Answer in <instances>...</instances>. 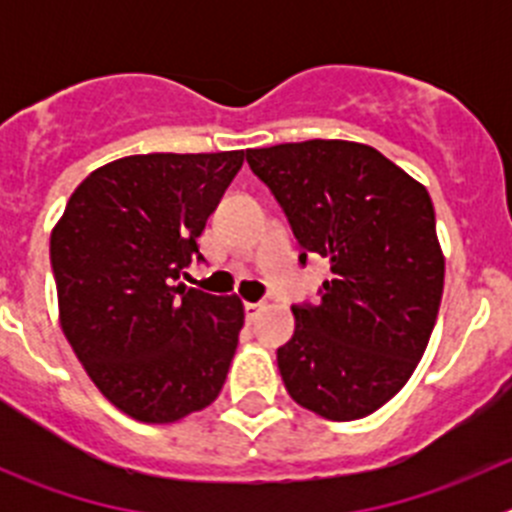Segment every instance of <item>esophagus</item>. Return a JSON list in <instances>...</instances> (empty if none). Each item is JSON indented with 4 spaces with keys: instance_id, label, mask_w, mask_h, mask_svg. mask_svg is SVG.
<instances>
[{
    "instance_id": "34e87169",
    "label": "esophagus",
    "mask_w": 512,
    "mask_h": 512,
    "mask_svg": "<svg viewBox=\"0 0 512 512\" xmlns=\"http://www.w3.org/2000/svg\"><path fill=\"white\" fill-rule=\"evenodd\" d=\"M243 310H246L248 323H253V320L259 318V312L264 310V305H261V302H246V305H243Z\"/></svg>"
}]
</instances>
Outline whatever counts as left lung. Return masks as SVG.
I'll list each match as a JSON object with an SVG mask.
<instances>
[{
    "label": "left lung",
    "instance_id": "obj_1",
    "mask_svg": "<svg viewBox=\"0 0 512 512\" xmlns=\"http://www.w3.org/2000/svg\"><path fill=\"white\" fill-rule=\"evenodd\" d=\"M297 243L330 261L320 302L292 305L277 348L289 397L328 420L379 410L415 372L436 325L443 253L433 202L377 148L305 140L246 151Z\"/></svg>",
    "mask_w": 512,
    "mask_h": 512
}]
</instances>
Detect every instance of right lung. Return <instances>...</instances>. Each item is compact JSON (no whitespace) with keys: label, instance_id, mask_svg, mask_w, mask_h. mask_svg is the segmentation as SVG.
<instances>
[{"label":"right lung","instance_id":"1","mask_svg":"<svg viewBox=\"0 0 512 512\" xmlns=\"http://www.w3.org/2000/svg\"><path fill=\"white\" fill-rule=\"evenodd\" d=\"M243 151L146 153L92 171L51 233L61 328L97 390L174 423L223 390L243 302L176 284Z\"/></svg>","mask_w":512,"mask_h":512}]
</instances>
